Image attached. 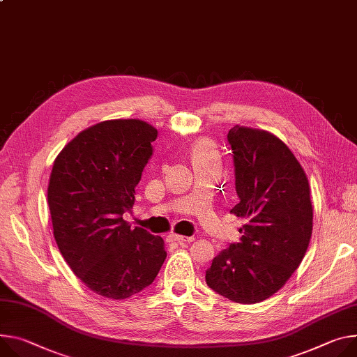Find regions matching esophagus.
<instances>
[{"label": "esophagus", "instance_id": "1", "mask_svg": "<svg viewBox=\"0 0 357 357\" xmlns=\"http://www.w3.org/2000/svg\"><path fill=\"white\" fill-rule=\"evenodd\" d=\"M193 239H195L193 236H183V235H176V234H171V235H168V241L178 242V243H183V242L189 243V242H192Z\"/></svg>", "mask_w": 357, "mask_h": 357}]
</instances>
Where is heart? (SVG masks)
Returning <instances> with one entry per match:
<instances>
[{
	"instance_id": "b5f03b06",
	"label": "heart",
	"mask_w": 357,
	"mask_h": 357,
	"mask_svg": "<svg viewBox=\"0 0 357 357\" xmlns=\"http://www.w3.org/2000/svg\"><path fill=\"white\" fill-rule=\"evenodd\" d=\"M192 159L195 164H199V162L216 159V153H215L213 146L209 142L202 141L192 148Z\"/></svg>"
}]
</instances>
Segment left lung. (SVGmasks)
I'll use <instances>...</instances> for the list:
<instances>
[{
	"label": "left lung",
	"mask_w": 357,
	"mask_h": 357,
	"mask_svg": "<svg viewBox=\"0 0 357 357\" xmlns=\"http://www.w3.org/2000/svg\"><path fill=\"white\" fill-rule=\"evenodd\" d=\"M228 142L239 197L231 213L246 223L241 241L213 259L205 279L226 299L252 305L275 295L302 262L313 228L310 186L276 135L235 125Z\"/></svg>",
	"instance_id": "obj_1"
}]
</instances>
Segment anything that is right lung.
I'll return each instance as SVG.
<instances>
[{
  "label": "right lung",
  "instance_id": "right-lung-1",
  "mask_svg": "<svg viewBox=\"0 0 357 357\" xmlns=\"http://www.w3.org/2000/svg\"><path fill=\"white\" fill-rule=\"evenodd\" d=\"M156 137L141 119L104 121L79 132L54 160L48 206L55 242L75 276L108 299L137 295L167 257L164 239L122 218L134 206Z\"/></svg>",
  "mask_w": 357,
  "mask_h": 357
}]
</instances>
